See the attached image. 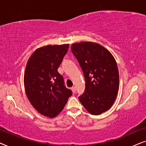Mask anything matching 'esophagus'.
I'll use <instances>...</instances> for the list:
<instances>
[{
	"label": "esophagus",
	"mask_w": 146,
	"mask_h": 146,
	"mask_svg": "<svg viewBox=\"0 0 146 146\" xmlns=\"http://www.w3.org/2000/svg\"><path fill=\"white\" fill-rule=\"evenodd\" d=\"M71 90H72V91H73V93H75V92H76V87H75V86L74 87H71Z\"/></svg>",
	"instance_id": "34e87169"
}]
</instances>
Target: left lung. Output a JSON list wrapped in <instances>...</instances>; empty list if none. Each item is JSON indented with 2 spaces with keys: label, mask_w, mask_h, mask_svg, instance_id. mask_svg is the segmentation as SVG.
<instances>
[{
  "label": "left lung",
  "mask_w": 146,
  "mask_h": 146,
  "mask_svg": "<svg viewBox=\"0 0 146 146\" xmlns=\"http://www.w3.org/2000/svg\"><path fill=\"white\" fill-rule=\"evenodd\" d=\"M71 50L85 79L84 93L79 100L89 113L100 115L113 106L119 89L115 58L104 46L93 42L73 43Z\"/></svg>",
  "instance_id": "obj_1"
}]
</instances>
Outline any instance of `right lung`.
<instances>
[{"label": "right lung", "instance_id": "add662e5", "mask_svg": "<svg viewBox=\"0 0 146 146\" xmlns=\"http://www.w3.org/2000/svg\"><path fill=\"white\" fill-rule=\"evenodd\" d=\"M69 46V44L42 46L27 61L24 74L26 95L34 108L46 117L53 118L59 114L72 95L57 71Z\"/></svg>", "mask_w": 146, "mask_h": 146}]
</instances>
